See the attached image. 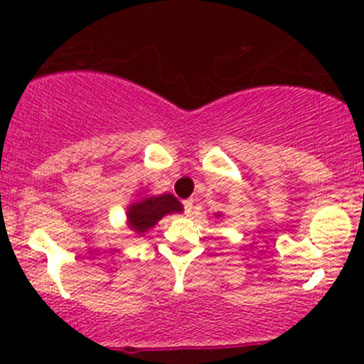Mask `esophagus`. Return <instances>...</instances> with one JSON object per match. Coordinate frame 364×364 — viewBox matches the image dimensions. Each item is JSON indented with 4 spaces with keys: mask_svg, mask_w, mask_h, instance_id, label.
<instances>
[{
    "mask_svg": "<svg viewBox=\"0 0 364 364\" xmlns=\"http://www.w3.org/2000/svg\"><path fill=\"white\" fill-rule=\"evenodd\" d=\"M183 207H185L186 215L193 214V200H185V202H183Z\"/></svg>",
    "mask_w": 364,
    "mask_h": 364,
    "instance_id": "34e87169",
    "label": "esophagus"
}]
</instances>
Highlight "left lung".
Returning <instances> with one entry per match:
<instances>
[{
    "instance_id": "8db88e82",
    "label": "left lung",
    "mask_w": 364,
    "mask_h": 364,
    "mask_svg": "<svg viewBox=\"0 0 364 364\" xmlns=\"http://www.w3.org/2000/svg\"><path fill=\"white\" fill-rule=\"evenodd\" d=\"M214 217H220V214H219V212H217V214H214Z\"/></svg>"
}]
</instances>
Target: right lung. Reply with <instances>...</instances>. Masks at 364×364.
Segmentation results:
<instances>
[{"mask_svg":"<svg viewBox=\"0 0 364 364\" xmlns=\"http://www.w3.org/2000/svg\"><path fill=\"white\" fill-rule=\"evenodd\" d=\"M181 202L174 195H145L127 207V224L135 235L144 236L149 229L156 228V224L164 215L181 214Z\"/></svg>","mask_w":364,"mask_h":364,"instance_id":"right-lung-1","label":"right lung"}]
</instances>
